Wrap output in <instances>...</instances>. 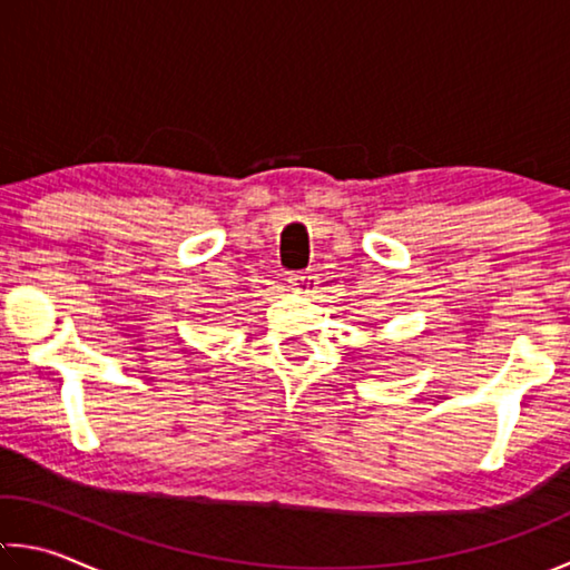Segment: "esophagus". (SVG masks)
<instances>
[{"label":"esophagus","mask_w":570,"mask_h":570,"mask_svg":"<svg viewBox=\"0 0 570 570\" xmlns=\"http://www.w3.org/2000/svg\"><path fill=\"white\" fill-rule=\"evenodd\" d=\"M286 282L292 284V286L296 288V292L309 294L312 286H314V276L309 274V271H294V274H288Z\"/></svg>","instance_id":"esophagus-1"}]
</instances>
